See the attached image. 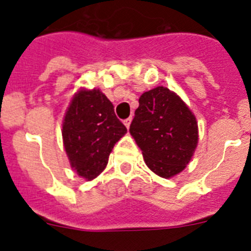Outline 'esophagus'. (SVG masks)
Instances as JSON below:
<instances>
[{"label": "esophagus", "instance_id": "34e87169", "mask_svg": "<svg viewBox=\"0 0 251 251\" xmlns=\"http://www.w3.org/2000/svg\"><path fill=\"white\" fill-rule=\"evenodd\" d=\"M123 123H124V126H126V127L127 128H129V126H130V123H132V118H127V119H124L123 121Z\"/></svg>", "mask_w": 251, "mask_h": 251}]
</instances>
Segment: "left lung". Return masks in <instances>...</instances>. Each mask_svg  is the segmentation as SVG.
Returning a JSON list of instances; mask_svg holds the SVG:
<instances>
[{"label": "left lung", "instance_id": "left-lung-1", "mask_svg": "<svg viewBox=\"0 0 251 251\" xmlns=\"http://www.w3.org/2000/svg\"><path fill=\"white\" fill-rule=\"evenodd\" d=\"M129 132L146 165L165 178L183 171L199 141L195 115L178 95L163 86L141 95Z\"/></svg>", "mask_w": 251, "mask_h": 251}]
</instances>
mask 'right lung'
Segmentation results:
<instances>
[{
	"label": "right lung",
	"instance_id": "right-lung-1",
	"mask_svg": "<svg viewBox=\"0 0 251 251\" xmlns=\"http://www.w3.org/2000/svg\"><path fill=\"white\" fill-rule=\"evenodd\" d=\"M127 133L112 101L99 89L75 94L63 122V139L70 165L88 181L105 168L113 147Z\"/></svg>",
	"mask_w": 251,
	"mask_h": 251
}]
</instances>
